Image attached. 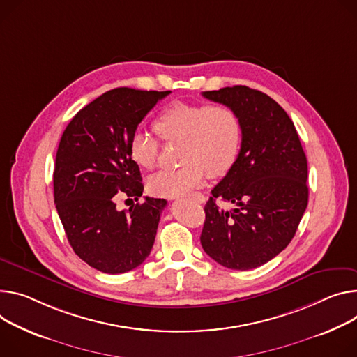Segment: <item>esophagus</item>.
I'll return each instance as SVG.
<instances>
[{"instance_id":"1","label":"esophagus","mask_w":357,"mask_h":357,"mask_svg":"<svg viewBox=\"0 0 357 357\" xmlns=\"http://www.w3.org/2000/svg\"><path fill=\"white\" fill-rule=\"evenodd\" d=\"M190 198L193 201H197L198 204H204L205 202V197L202 195V193H193V195H190Z\"/></svg>"}]
</instances>
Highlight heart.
Returning <instances> with one entry per match:
<instances>
[{
    "label": "heart",
    "mask_w": 357,
    "mask_h": 357,
    "mask_svg": "<svg viewBox=\"0 0 357 357\" xmlns=\"http://www.w3.org/2000/svg\"><path fill=\"white\" fill-rule=\"evenodd\" d=\"M155 132L165 142H182L179 160L183 167L160 171L148 182L155 197L179 198L211 178L228 174L239 155L242 123L238 112L225 104L175 102L153 122ZM159 142L145 132H135L129 155L144 169H153Z\"/></svg>",
    "instance_id": "heart-1"
}]
</instances>
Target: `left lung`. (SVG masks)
<instances>
[{"label":"left lung","instance_id":"left-lung-1","mask_svg":"<svg viewBox=\"0 0 357 357\" xmlns=\"http://www.w3.org/2000/svg\"><path fill=\"white\" fill-rule=\"evenodd\" d=\"M202 95L238 112L242 144L205 205L201 243L225 268L255 269L279 255L298 231L309 198L306 155L294 122L269 95L245 85ZM218 199L236 208L222 210Z\"/></svg>","mask_w":357,"mask_h":357}]
</instances>
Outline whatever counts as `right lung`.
Segmentation results:
<instances>
[{"instance_id":"add662e5","label":"right lung","mask_w":357,"mask_h":357,"mask_svg":"<svg viewBox=\"0 0 357 357\" xmlns=\"http://www.w3.org/2000/svg\"><path fill=\"white\" fill-rule=\"evenodd\" d=\"M169 93L111 89L78 111L61 137L55 206L74 252L96 271L125 273L151 253L167 201L145 197L129 211H118L116 199L125 195L138 201L142 195L129 142L145 115Z\"/></svg>"}]
</instances>
